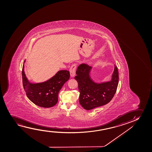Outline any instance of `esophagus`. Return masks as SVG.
I'll list each match as a JSON object with an SVG mask.
<instances>
[{
    "label": "esophagus",
    "instance_id": "esophagus-1",
    "mask_svg": "<svg viewBox=\"0 0 152 152\" xmlns=\"http://www.w3.org/2000/svg\"><path fill=\"white\" fill-rule=\"evenodd\" d=\"M76 64H74L72 65L69 69L71 77H74L75 76V74H76Z\"/></svg>",
    "mask_w": 152,
    "mask_h": 152
}]
</instances>
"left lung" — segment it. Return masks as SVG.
<instances>
[{
  "mask_svg": "<svg viewBox=\"0 0 152 152\" xmlns=\"http://www.w3.org/2000/svg\"><path fill=\"white\" fill-rule=\"evenodd\" d=\"M92 67L81 64L77 68L75 77L80 92L79 101L86 110L102 106L110 102L116 91L118 84V69L116 65L110 81L96 83L90 77Z\"/></svg>",
  "mask_w": 152,
  "mask_h": 152,
  "instance_id": "1",
  "label": "left lung"
}]
</instances>
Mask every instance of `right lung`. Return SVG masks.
<instances>
[{
    "label": "right lung",
    "mask_w": 152,
    "mask_h": 152,
    "mask_svg": "<svg viewBox=\"0 0 152 152\" xmlns=\"http://www.w3.org/2000/svg\"><path fill=\"white\" fill-rule=\"evenodd\" d=\"M24 63L22 75L23 87L27 98L40 107L48 108L54 106L58 101V92L63 85L69 79V72L61 70L47 81L39 83H31L25 75Z\"/></svg>",
    "instance_id": "add662e5"
}]
</instances>
